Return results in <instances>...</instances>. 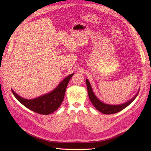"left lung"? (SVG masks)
<instances>
[{
    "mask_svg": "<svg viewBox=\"0 0 151 151\" xmlns=\"http://www.w3.org/2000/svg\"><path fill=\"white\" fill-rule=\"evenodd\" d=\"M86 82L87 88H88V96L91 103H92V104L96 108V109H97L99 111L101 112L103 114H106V115L116 113L123 110V109L127 107L130 104H131L134 101V100L136 98L137 96L138 93L139 92V91L138 93L135 94V96L133 98H132L130 100H129V101H127L123 104H118V105L108 104H105L103 103L102 101H100V100H99L96 96L92 90V88H91L90 83L89 82L88 79H86Z\"/></svg>",
    "mask_w": 151,
    "mask_h": 151,
    "instance_id": "left-lung-1",
    "label": "left lung"
}]
</instances>
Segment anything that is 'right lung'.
<instances>
[{
    "instance_id": "obj_1",
    "label": "right lung",
    "mask_w": 151,
    "mask_h": 151,
    "mask_svg": "<svg viewBox=\"0 0 151 151\" xmlns=\"http://www.w3.org/2000/svg\"><path fill=\"white\" fill-rule=\"evenodd\" d=\"M74 74H72L65 77V79H63L57 88L50 93L35 99H27L22 98L12 89L11 90L16 98L26 108L42 115H49L60 107L64 98L67 84Z\"/></svg>"
}]
</instances>
